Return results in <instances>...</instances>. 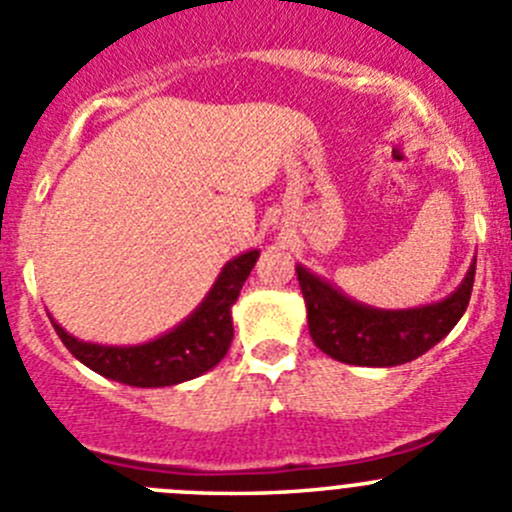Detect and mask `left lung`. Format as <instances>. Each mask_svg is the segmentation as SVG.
<instances>
[{
    "instance_id": "left-lung-1",
    "label": "left lung",
    "mask_w": 512,
    "mask_h": 512,
    "mask_svg": "<svg viewBox=\"0 0 512 512\" xmlns=\"http://www.w3.org/2000/svg\"><path fill=\"white\" fill-rule=\"evenodd\" d=\"M296 279L309 334L321 352L354 367H397L422 357L460 321L470 304L475 259L450 296L412 309L362 304L301 264H296Z\"/></svg>"
}]
</instances>
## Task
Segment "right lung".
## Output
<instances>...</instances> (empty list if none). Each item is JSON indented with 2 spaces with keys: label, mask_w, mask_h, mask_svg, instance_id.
Instances as JSON below:
<instances>
[{
  "label": "right lung",
  "mask_w": 512,
  "mask_h": 512,
  "mask_svg": "<svg viewBox=\"0 0 512 512\" xmlns=\"http://www.w3.org/2000/svg\"><path fill=\"white\" fill-rule=\"evenodd\" d=\"M259 248L226 261L201 304L170 332L143 344H97L72 337L50 316L57 337L72 357L113 382L130 387H170L188 382L226 357L233 342V304L259 261Z\"/></svg>",
  "instance_id": "right-lung-1"
}]
</instances>
